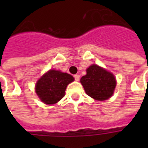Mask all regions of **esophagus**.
Here are the masks:
<instances>
[{"instance_id": "obj_1", "label": "esophagus", "mask_w": 148, "mask_h": 148, "mask_svg": "<svg viewBox=\"0 0 148 148\" xmlns=\"http://www.w3.org/2000/svg\"><path fill=\"white\" fill-rule=\"evenodd\" d=\"M74 77V79L76 81H79V79H80V75H79V74H75Z\"/></svg>"}]
</instances>
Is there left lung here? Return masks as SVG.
I'll return each mask as SVG.
<instances>
[{"label":"left lung","mask_w":148,"mask_h":148,"mask_svg":"<svg viewBox=\"0 0 148 148\" xmlns=\"http://www.w3.org/2000/svg\"><path fill=\"white\" fill-rule=\"evenodd\" d=\"M80 82L87 95L96 101L110 98L116 86L114 75L96 64L87 68L86 74L82 77Z\"/></svg>","instance_id":"obj_1"}]
</instances>
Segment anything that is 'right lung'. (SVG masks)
Returning <instances> with one entry per match:
<instances>
[{"instance_id": "obj_1", "label": "right lung", "mask_w": 148, "mask_h": 148, "mask_svg": "<svg viewBox=\"0 0 148 148\" xmlns=\"http://www.w3.org/2000/svg\"><path fill=\"white\" fill-rule=\"evenodd\" d=\"M74 80L67 73L50 70L37 81L36 93L44 104L54 105L65 96L66 86Z\"/></svg>"}]
</instances>
